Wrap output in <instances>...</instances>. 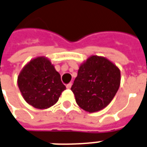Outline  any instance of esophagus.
I'll list each match as a JSON object with an SVG mask.
<instances>
[{"label": "esophagus", "instance_id": "1", "mask_svg": "<svg viewBox=\"0 0 147 147\" xmlns=\"http://www.w3.org/2000/svg\"><path fill=\"white\" fill-rule=\"evenodd\" d=\"M71 86H72V83H69V84H68V85H67V86H66V88H68V89H70V88H71Z\"/></svg>", "mask_w": 147, "mask_h": 147}]
</instances>
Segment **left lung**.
I'll use <instances>...</instances> for the list:
<instances>
[{"instance_id": "left-lung-1", "label": "left lung", "mask_w": 147, "mask_h": 147, "mask_svg": "<svg viewBox=\"0 0 147 147\" xmlns=\"http://www.w3.org/2000/svg\"><path fill=\"white\" fill-rule=\"evenodd\" d=\"M120 70L105 57L92 55L79 66L71 90L76 103L88 113L106 108L120 86Z\"/></svg>"}]
</instances>
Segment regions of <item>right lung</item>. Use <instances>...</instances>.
Masks as SVG:
<instances>
[{
	"mask_svg": "<svg viewBox=\"0 0 147 147\" xmlns=\"http://www.w3.org/2000/svg\"><path fill=\"white\" fill-rule=\"evenodd\" d=\"M18 85L24 100L39 109L54 106L66 88L60 74L45 56L31 59L24 66L18 77Z\"/></svg>",
	"mask_w": 147,
	"mask_h": 147,
	"instance_id": "add662e5",
	"label": "right lung"
}]
</instances>
